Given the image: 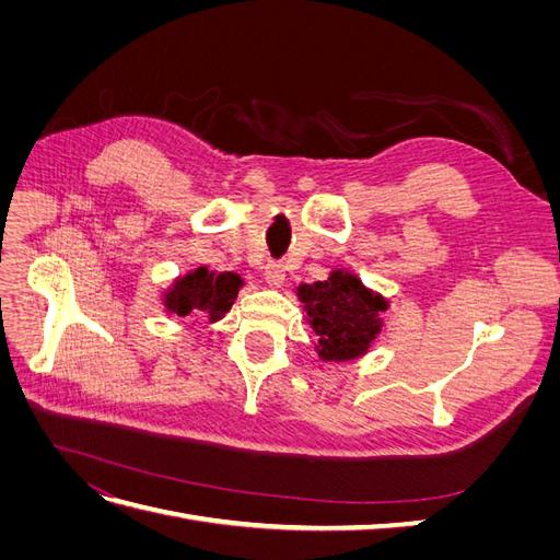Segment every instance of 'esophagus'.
Returning <instances> with one entry per match:
<instances>
[{"mask_svg": "<svg viewBox=\"0 0 560 560\" xmlns=\"http://www.w3.org/2000/svg\"><path fill=\"white\" fill-rule=\"evenodd\" d=\"M264 280L270 284V287H280L284 282V268L280 261H268L264 266Z\"/></svg>", "mask_w": 560, "mask_h": 560, "instance_id": "1", "label": "esophagus"}]
</instances>
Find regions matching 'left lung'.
<instances>
[{
  "label": "left lung",
  "mask_w": 560,
  "mask_h": 560,
  "mask_svg": "<svg viewBox=\"0 0 560 560\" xmlns=\"http://www.w3.org/2000/svg\"><path fill=\"white\" fill-rule=\"evenodd\" d=\"M308 325L317 334V354L325 362L360 358L381 334L387 301L362 284L358 276L336 268L327 280L299 287Z\"/></svg>",
  "instance_id": "1"
}]
</instances>
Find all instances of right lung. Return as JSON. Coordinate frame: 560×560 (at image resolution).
Segmentation results:
<instances>
[{
    "label": "right lung",
    "instance_id": "obj_1",
    "mask_svg": "<svg viewBox=\"0 0 560 560\" xmlns=\"http://www.w3.org/2000/svg\"><path fill=\"white\" fill-rule=\"evenodd\" d=\"M241 284V276L214 273V270L200 266L175 280L171 290L165 292V308L179 317L198 315L217 322L231 311Z\"/></svg>",
    "mask_w": 560,
    "mask_h": 560
}]
</instances>
